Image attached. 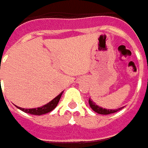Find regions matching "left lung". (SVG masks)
Here are the masks:
<instances>
[{
  "instance_id": "1",
  "label": "left lung",
  "mask_w": 148,
  "mask_h": 148,
  "mask_svg": "<svg viewBox=\"0 0 148 148\" xmlns=\"http://www.w3.org/2000/svg\"><path fill=\"white\" fill-rule=\"evenodd\" d=\"M89 105L90 106V108L96 113H98L99 114H113V113H115V112H118L119 110H122L123 107H121V108H119L117 110H107V109H103L101 107H99L97 105H95L94 102L91 100L90 99H89Z\"/></svg>"
}]
</instances>
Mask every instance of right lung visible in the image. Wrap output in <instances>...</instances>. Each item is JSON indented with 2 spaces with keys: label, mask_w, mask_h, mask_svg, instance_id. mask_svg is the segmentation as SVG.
Returning <instances> with one entry per match:
<instances>
[{
  "label": "right lung",
  "mask_w": 148,
  "mask_h": 148,
  "mask_svg": "<svg viewBox=\"0 0 148 148\" xmlns=\"http://www.w3.org/2000/svg\"><path fill=\"white\" fill-rule=\"evenodd\" d=\"M62 95V92L60 93L57 97H55L53 100H51L47 105H44L43 106H41V107H38V108H34V109H24V108H20V107H18V108L20 109V110L24 111V112H25L27 114H34V115L44 114L49 113L50 111H52L57 107Z\"/></svg>",
  "instance_id": "obj_1"
}]
</instances>
